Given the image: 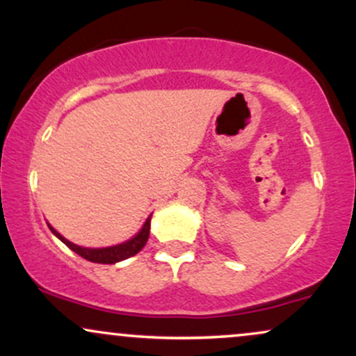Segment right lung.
<instances>
[{
  "label": "right lung",
  "instance_id": "obj_1",
  "mask_svg": "<svg viewBox=\"0 0 356 356\" xmlns=\"http://www.w3.org/2000/svg\"><path fill=\"white\" fill-rule=\"evenodd\" d=\"M50 229H51L53 234H55L56 238L61 241V243L67 244V246L70 248L72 251H75L76 254L83 257V259L92 261V263H100V264H113V263H118V261L127 259V257L136 256L137 252L145 246L147 239H149V232H150V216H149V219L145 220L144 227L138 231L137 236H134V238L127 241V243L117 244V246H112V248L90 249V248L76 246V244L70 243V241H67L63 238V236L58 234V232L53 229L51 226H50Z\"/></svg>",
  "mask_w": 356,
  "mask_h": 356
}]
</instances>
